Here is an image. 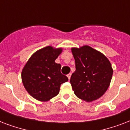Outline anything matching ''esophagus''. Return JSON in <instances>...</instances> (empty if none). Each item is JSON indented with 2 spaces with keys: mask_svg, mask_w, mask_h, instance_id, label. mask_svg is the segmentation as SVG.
Masks as SVG:
<instances>
[{
  "mask_svg": "<svg viewBox=\"0 0 130 130\" xmlns=\"http://www.w3.org/2000/svg\"><path fill=\"white\" fill-rule=\"evenodd\" d=\"M71 73H69V74H67V77H68V79H69V80L70 79V78H71Z\"/></svg>",
  "mask_w": 130,
  "mask_h": 130,
  "instance_id": "obj_1",
  "label": "esophagus"
}]
</instances>
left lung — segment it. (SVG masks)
Wrapping results in <instances>:
<instances>
[{
    "mask_svg": "<svg viewBox=\"0 0 130 130\" xmlns=\"http://www.w3.org/2000/svg\"><path fill=\"white\" fill-rule=\"evenodd\" d=\"M75 71L70 83L76 96L87 101L101 97L109 88L113 70L109 59L89 46L72 48Z\"/></svg>",
    "mask_w": 130,
    "mask_h": 130,
    "instance_id": "obj_1",
    "label": "left lung"
}]
</instances>
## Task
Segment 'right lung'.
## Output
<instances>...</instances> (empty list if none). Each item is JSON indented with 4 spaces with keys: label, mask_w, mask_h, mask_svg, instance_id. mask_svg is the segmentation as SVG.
<instances>
[{
    "label": "right lung",
    "mask_w": 130,
    "mask_h": 130,
    "mask_svg": "<svg viewBox=\"0 0 130 130\" xmlns=\"http://www.w3.org/2000/svg\"><path fill=\"white\" fill-rule=\"evenodd\" d=\"M63 51L48 46L31 55L21 72V79L27 92L38 101H48L59 92L61 84L68 81L55 60Z\"/></svg>",
    "instance_id": "obj_1"
}]
</instances>
